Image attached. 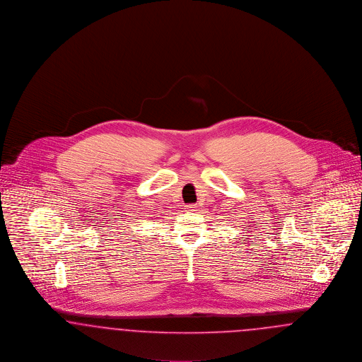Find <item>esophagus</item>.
<instances>
[{
  "mask_svg": "<svg viewBox=\"0 0 362 362\" xmlns=\"http://www.w3.org/2000/svg\"><path fill=\"white\" fill-rule=\"evenodd\" d=\"M185 209H188V211H194V209H196V204H189V206H185Z\"/></svg>",
  "mask_w": 362,
  "mask_h": 362,
  "instance_id": "obj_1",
  "label": "esophagus"
}]
</instances>
